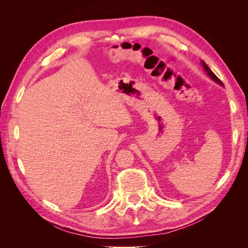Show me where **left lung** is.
Returning <instances> with one entry per match:
<instances>
[{
  "instance_id": "1",
  "label": "left lung",
  "mask_w": 248,
  "mask_h": 248,
  "mask_svg": "<svg viewBox=\"0 0 248 248\" xmlns=\"http://www.w3.org/2000/svg\"><path fill=\"white\" fill-rule=\"evenodd\" d=\"M201 64H202V68H204V70H205V72L207 73V76L210 78H211L212 80H214L215 82H217V84H218V85H220V86H222L223 87V84H222V81L218 78H217L216 76H215V74L211 71V69H210L209 68V67H208V65L204 62V61H202L201 62Z\"/></svg>"
}]
</instances>
